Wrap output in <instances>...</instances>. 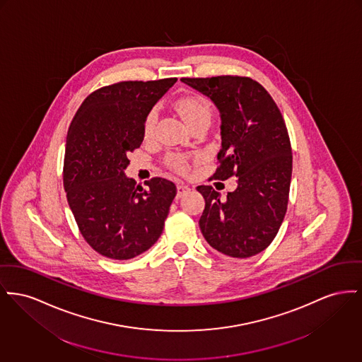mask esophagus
Wrapping results in <instances>:
<instances>
[{
    "label": "esophagus",
    "mask_w": 362,
    "mask_h": 362,
    "mask_svg": "<svg viewBox=\"0 0 362 362\" xmlns=\"http://www.w3.org/2000/svg\"><path fill=\"white\" fill-rule=\"evenodd\" d=\"M190 192V187L189 186H186V185H177V198H180V197H183L186 192Z\"/></svg>",
    "instance_id": "1"
}]
</instances>
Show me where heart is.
I'll return each mask as SVG.
<instances>
[{"instance_id":"obj_1","label":"heart","mask_w":362,"mask_h":362,"mask_svg":"<svg viewBox=\"0 0 362 362\" xmlns=\"http://www.w3.org/2000/svg\"><path fill=\"white\" fill-rule=\"evenodd\" d=\"M176 109L183 119V122L190 127L194 123H198L201 120H208L211 119V107L206 103L205 98L199 95H189L183 97L176 103ZM157 122V110L153 109L146 117L145 122V136H150L156 127ZM170 163L180 172H186L189 170L187 160L183 156H170Z\"/></svg>"}]
</instances>
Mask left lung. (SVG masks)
<instances>
[{
  "instance_id": "1",
  "label": "left lung",
  "mask_w": 362,
  "mask_h": 362,
  "mask_svg": "<svg viewBox=\"0 0 362 362\" xmlns=\"http://www.w3.org/2000/svg\"><path fill=\"white\" fill-rule=\"evenodd\" d=\"M208 97L220 113L221 149L214 177H236L235 192L221 198L198 186L205 199L199 228L218 253L247 258L265 250L287 211L293 172L286 123L269 93L242 76L183 78Z\"/></svg>"
}]
</instances>
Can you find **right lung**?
Returning a JSON list of instances; mask_svg holds the SVG:
<instances>
[{"label": "right lung", "mask_w": 362, "mask_h": 362, "mask_svg": "<svg viewBox=\"0 0 362 362\" xmlns=\"http://www.w3.org/2000/svg\"><path fill=\"white\" fill-rule=\"evenodd\" d=\"M176 78L120 82L90 94L66 134L64 189L86 242L101 255L129 259L150 249L164 228L176 186L128 177V153L145 138V122Z\"/></svg>", "instance_id": "right-lung-1"}]
</instances>
